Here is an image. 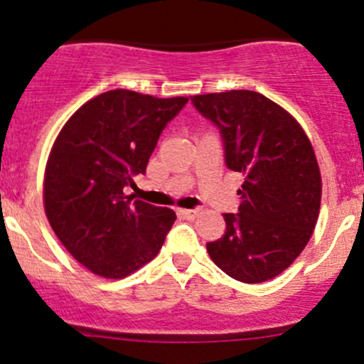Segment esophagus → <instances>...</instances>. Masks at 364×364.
Wrapping results in <instances>:
<instances>
[{"label":"esophagus","instance_id":"obj_1","mask_svg":"<svg viewBox=\"0 0 364 364\" xmlns=\"http://www.w3.org/2000/svg\"><path fill=\"white\" fill-rule=\"evenodd\" d=\"M178 215L181 216V218L193 220V218H197V215H199V209H179Z\"/></svg>","mask_w":364,"mask_h":364}]
</instances>
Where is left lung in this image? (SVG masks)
<instances>
[{
	"label": "left lung",
	"mask_w": 364,
	"mask_h": 364,
	"mask_svg": "<svg viewBox=\"0 0 364 364\" xmlns=\"http://www.w3.org/2000/svg\"><path fill=\"white\" fill-rule=\"evenodd\" d=\"M193 107L220 132L225 165L241 172L237 213L208 243L213 262L245 284L287 269L306 247L321 209V172L299 123L264 95L248 90L196 95Z\"/></svg>",
	"instance_id": "left-lung-1"
}]
</instances>
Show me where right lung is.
Listing matches in <instances>:
<instances>
[{
	"instance_id": "right-lung-1",
	"label": "right lung",
	"mask_w": 364,
	"mask_h": 364,
	"mask_svg": "<svg viewBox=\"0 0 364 364\" xmlns=\"http://www.w3.org/2000/svg\"><path fill=\"white\" fill-rule=\"evenodd\" d=\"M186 102L112 90L86 102L58 135L43 181L47 220L95 274L124 278L160 252L176 213L123 190L144 174L160 134Z\"/></svg>"
}]
</instances>
